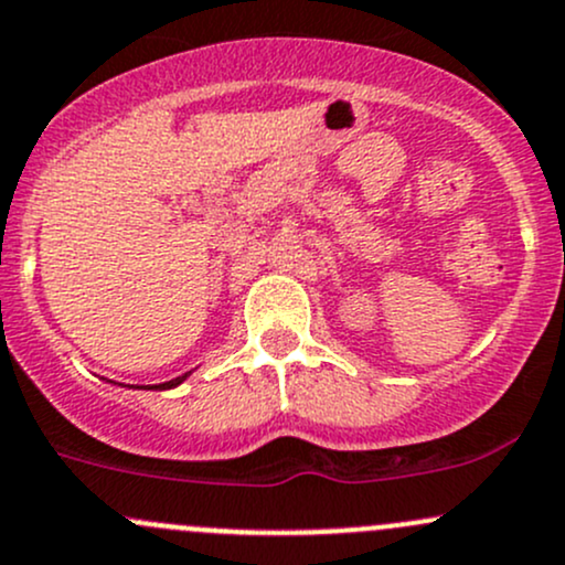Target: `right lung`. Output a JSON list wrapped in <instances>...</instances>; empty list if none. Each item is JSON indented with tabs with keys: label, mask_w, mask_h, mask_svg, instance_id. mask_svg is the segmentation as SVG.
<instances>
[{
	"label": "right lung",
	"mask_w": 565,
	"mask_h": 565,
	"mask_svg": "<svg viewBox=\"0 0 565 565\" xmlns=\"http://www.w3.org/2000/svg\"><path fill=\"white\" fill-rule=\"evenodd\" d=\"M183 379H186V376H178V379H173V382H168V384H159V390H170V387H175V384H181Z\"/></svg>",
	"instance_id": "right-lung-1"
}]
</instances>
